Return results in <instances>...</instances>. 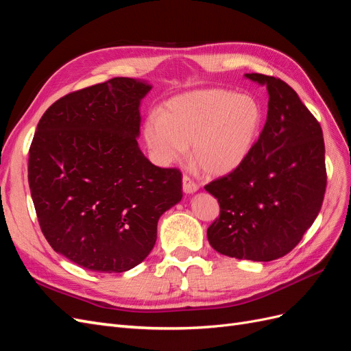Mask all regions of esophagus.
Segmentation results:
<instances>
[{"instance_id": "34e87169", "label": "esophagus", "mask_w": 351, "mask_h": 351, "mask_svg": "<svg viewBox=\"0 0 351 351\" xmlns=\"http://www.w3.org/2000/svg\"><path fill=\"white\" fill-rule=\"evenodd\" d=\"M183 190L184 193H195L199 190V184L195 183L189 176H183Z\"/></svg>"}]
</instances>
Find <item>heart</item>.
I'll return each mask as SVG.
<instances>
[{"label": "heart", "mask_w": 351, "mask_h": 351, "mask_svg": "<svg viewBox=\"0 0 351 351\" xmlns=\"http://www.w3.org/2000/svg\"><path fill=\"white\" fill-rule=\"evenodd\" d=\"M263 127L261 102L227 89L187 92L169 99L145 124V141L159 162L182 161L193 145L195 162L212 176L237 169Z\"/></svg>", "instance_id": "heart-1"}]
</instances>
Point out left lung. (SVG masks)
<instances>
[{
    "instance_id": "left-lung-1",
    "label": "left lung",
    "mask_w": 351,
    "mask_h": 351,
    "mask_svg": "<svg viewBox=\"0 0 351 351\" xmlns=\"http://www.w3.org/2000/svg\"><path fill=\"white\" fill-rule=\"evenodd\" d=\"M246 77L267 84V123L246 161L205 186L219 204L206 234L221 254L268 262L291 252L319 214L325 143L321 124L293 88L259 73Z\"/></svg>"
}]
</instances>
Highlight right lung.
<instances>
[{"mask_svg":"<svg viewBox=\"0 0 351 351\" xmlns=\"http://www.w3.org/2000/svg\"><path fill=\"white\" fill-rule=\"evenodd\" d=\"M146 82L114 77L56 101L29 149V187L51 247L95 272H124L155 246L158 219L183 197L182 173L139 149Z\"/></svg>","mask_w":351,"mask_h":351,"instance_id":"1","label":"right lung"}]
</instances>
